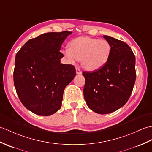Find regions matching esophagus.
<instances>
[{
	"mask_svg": "<svg viewBox=\"0 0 152 152\" xmlns=\"http://www.w3.org/2000/svg\"><path fill=\"white\" fill-rule=\"evenodd\" d=\"M76 74H77V75H82V70H80V69L79 67H76Z\"/></svg>",
	"mask_w": 152,
	"mask_h": 152,
	"instance_id": "obj_1",
	"label": "esophagus"
}]
</instances>
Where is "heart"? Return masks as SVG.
I'll return each mask as SVG.
<instances>
[{"label":"heart","mask_w":152,"mask_h":152,"mask_svg":"<svg viewBox=\"0 0 152 152\" xmlns=\"http://www.w3.org/2000/svg\"><path fill=\"white\" fill-rule=\"evenodd\" d=\"M111 46L105 39H98L87 36L74 39L69 43V48L62 50L67 61L75 63L82 61L83 67L89 71L99 70L106 64L110 57Z\"/></svg>","instance_id":"1"}]
</instances>
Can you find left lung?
<instances>
[{
  "mask_svg": "<svg viewBox=\"0 0 152 152\" xmlns=\"http://www.w3.org/2000/svg\"><path fill=\"white\" fill-rule=\"evenodd\" d=\"M111 46L110 57L103 67L85 71L83 96L87 106L98 114H107L122 107L131 96L136 79L135 57L124 42L104 36Z\"/></svg>",
  "mask_w": 152,
  "mask_h": 152,
  "instance_id": "obj_1",
  "label": "left lung"
}]
</instances>
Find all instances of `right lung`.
I'll return each instance as SVG.
<instances>
[{"instance_id":"1","label":"right lung","mask_w":152,"mask_h":152,"mask_svg":"<svg viewBox=\"0 0 152 152\" xmlns=\"http://www.w3.org/2000/svg\"><path fill=\"white\" fill-rule=\"evenodd\" d=\"M72 31L48 32L28 41L17 53L13 82L21 103L41 116L61 107L63 91L76 76L72 65L60 63L61 45Z\"/></svg>"}]
</instances>
